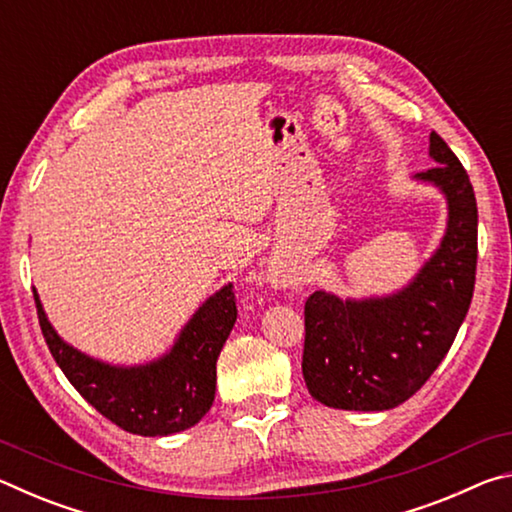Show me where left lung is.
<instances>
[{"mask_svg":"<svg viewBox=\"0 0 512 512\" xmlns=\"http://www.w3.org/2000/svg\"><path fill=\"white\" fill-rule=\"evenodd\" d=\"M420 173L443 189L447 235L420 275L397 296L350 302L316 291L305 302L302 377L314 400L345 411H386L427 384L470 309L476 280L474 189L438 133Z\"/></svg>","mask_w":512,"mask_h":512,"instance_id":"1","label":"left lung"}]
</instances>
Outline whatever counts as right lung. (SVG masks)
I'll list each match as a JSON object with an SVG mask.
<instances>
[{
	"label": "right lung",
	"mask_w": 512,
	"mask_h": 512,
	"mask_svg": "<svg viewBox=\"0 0 512 512\" xmlns=\"http://www.w3.org/2000/svg\"><path fill=\"white\" fill-rule=\"evenodd\" d=\"M42 336L51 357L76 391L103 418L137 436L185 431L210 411L216 391V359L237 320L232 284L196 311L167 357L144 368H112L69 348L54 332L33 291Z\"/></svg>",
	"instance_id": "right-lung-1"
}]
</instances>
